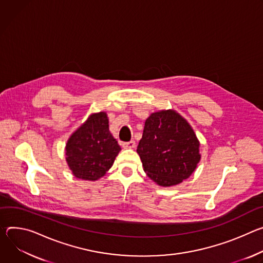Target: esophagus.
<instances>
[{
	"mask_svg": "<svg viewBox=\"0 0 263 263\" xmlns=\"http://www.w3.org/2000/svg\"><path fill=\"white\" fill-rule=\"evenodd\" d=\"M122 147L124 149H134L136 147V142L135 141H129V142H125L122 144Z\"/></svg>",
	"mask_w": 263,
	"mask_h": 263,
	"instance_id": "34e87169",
	"label": "esophagus"
}]
</instances>
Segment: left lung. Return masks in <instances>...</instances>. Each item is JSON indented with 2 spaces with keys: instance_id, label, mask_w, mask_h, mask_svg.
Masks as SVG:
<instances>
[{
  "instance_id": "1",
  "label": "left lung",
  "mask_w": 263,
  "mask_h": 263,
  "mask_svg": "<svg viewBox=\"0 0 263 263\" xmlns=\"http://www.w3.org/2000/svg\"><path fill=\"white\" fill-rule=\"evenodd\" d=\"M137 153L147 177L162 187L188 179L200 161L199 141L193 128L174 109L151 114Z\"/></svg>"
}]
</instances>
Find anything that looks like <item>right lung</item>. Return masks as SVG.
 <instances>
[{
    "label": "right lung",
    "instance_id": "obj_1",
    "mask_svg": "<svg viewBox=\"0 0 263 263\" xmlns=\"http://www.w3.org/2000/svg\"><path fill=\"white\" fill-rule=\"evenodd\" d=\"M121 147L108 128L105 111L93 112L69 138L66 161L72 174L83 181H97L112 166Z\"/></svg>",
    "mask_w": 263,
    "mask_h": 263
}]
</instances>
